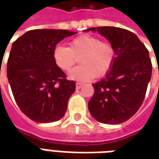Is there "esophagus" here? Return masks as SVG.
Here are the masks:
<instances>
[{"label":"esophagus","instance_id":"1","mask_svg":"<svg viewBox=\"0 0 159 159\" xmlns=\"http://www.w3.org/2000/svg\"><path fill=\"white\" fill-rule=\"evenodd\" d=\"M83 86V83H76V89H80Z\"/></svg>","mask_w":159,"mask_h":159}]
</instances>
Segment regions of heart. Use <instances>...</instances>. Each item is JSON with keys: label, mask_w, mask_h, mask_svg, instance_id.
Instances as JSON below:
<instances>
[{"label": "heart", "mask_w": 159, "mask_h": 159, "mask_svg": "<svg viewBox=\"0 0 159 159\" xmlns=\"http://www.w3.org/2000/svg\"><path fill=\"white\" fill-rule=\"evenodd\" d=\"M52 57L56 66L64 71L71 69L79 58L81 66L70 70L68 76L70 79L86 82L96 76H104L110 70L115 59V50L110 42L83 34L71 40L68 48L56 46Z\"/></svg>", "instance_id": "1"}]
</instances>
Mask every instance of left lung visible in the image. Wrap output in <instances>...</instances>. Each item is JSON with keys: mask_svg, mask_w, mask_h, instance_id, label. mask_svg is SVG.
Segmentation results:
<instances>
[{"mask_svg": "<svg viewBox=\"0 0 159 159\" xmlns=\"http://www.w3.org/2000/svg\"><path fill=\"white\" fill-rule=\"evenodd\" d=\"M99 33L115 50V59L107 76L93 84L89 101L90 114L106 124L123 123L136 113L143 102L152 77L149 52L135 34L118 27L101 26L85 31Z\"/></svg>", "mask_w": 159, "mask_h": 159, "instance_id": "obj_1", "label": "left lung"}]
</instances>
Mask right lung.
I'll list each match as a JSON object with an SVG mask.
<instances>
[{"instance_id": "1", "label": "right lung", "mask_w": 159, "mask_h": 159, "mask_svg": "<svg viewBox=\"0 0 159 159\" xmlns=\"http://www.w3.org/2000/svg\"><path fill=\"white\" fill-rule=\"evenodd\" d=\"M76 33L32 30L12 43L7 68L9 84L20 110L36 123L56 122L67 110L76 84L56 66L52 52L60 41Z\"/></svg>"}]
</instances>
